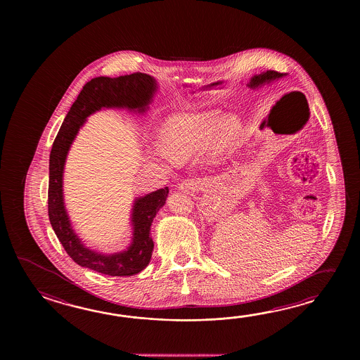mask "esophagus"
Returning <instances> with one entry per match:
<instances>
[{"label":"esophagus","mask_w":360,"mask_h":360,"mask_svg":"<svg viewBox=\"0 0 360 360\" xmlns=\"http://www.w3.org/2000/svg\"><path fill=\"white\" fill-rule=\"evenodd\" d=\"M199 184H200V181L197 180V179H191V180H185V181L180 184L179 188L184 193H191V191H198Z\"/></svg>","instance_id":"34e87169"}]
</instances>
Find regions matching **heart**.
<instances>
[{"label": "heart", "instance_id": "1", "mask_svg": "<svg viewBox=\"0 0 360 360\" xmlns=\"http://www.w3.org/2000/svg\"><path fill=\"white\" fill-rule=\"evenodd\" d=\"M236 132V123L228 122L222 130V139L231 140ZM214 134L216 120L212 115H189L169 123L162 134V144L171 158L185 161L207 152L214 141Z\"/></svg>", "mask_w": 360, "mask_h": 360}]
</instances>
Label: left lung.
<instances>
[{
    "instance_id": "8db88e82",
    "label": "left lung",
    "mask_w": 360,
    "mask_h": 360,
    "mask_svg": "<svg viewBox=\"0 0 360 360\" xmlns=\"http://www.w3.org/2000/svg\"><path fill=\"white\" fill-rule=\"evenodd\" d=\"M283 75L284 73H279V72H276V70H266V72L262 73V75H257V76L252 77V78H251V82H250L248 86L255 89V87L265 84V82H269V81H271V79L283 77Z\"/></svg>"
}]
</instances>
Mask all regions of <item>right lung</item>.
Masks as SVG:
<instances>
[{"mask_svg":"<svg viewBox=\"0 0 360 360\" xmlns=\"http://www.w3.org/2000/svg\"><path fill=\"white\" fill-rule=\"evenodd\" d=\"M155 91V81L146 73H132L109 78L95 77L84 84L73 105L61 123L51 153L50 176L47 193L49 219L55 234L60 240L65 252L78 265L91 269L101 274L112 276H130L138 274L149 264L153 252V239L149 237L150 226L169 194V188H163L148 194L135 202L132 211L134 240L127 251L117 255H100L86 248L77 238L69 224L68 214L63 202V169L69 146L75 140L77 131L84 124L86 117L103 107L129 108L143 112Z\"/></svg>","mask_w":360,"mask_h":360,"instance_id":"right-lung-1","label":"right lung"}]
</instances>
